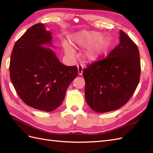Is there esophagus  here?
I'll return each instance as SVG.
<instances>
[{
    "instance_id": "1",
    "label": "esophagus",
    "mask_w": 153,
    "mask_h": 153,
    "mask_svg": "<svg viewBox=\"0 0 153 153\" xmlns=\"http://www.w3.org/2000/svg\"><path fill=\"white\" fill-rule=\"evenodd\" d=\"M83 70V67L82 65H78V66H77V71H78V74L79 76L82 75Z\"/></svg>"
}]
</instances>
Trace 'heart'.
<instances>
[{
	"label": "heart",
	"instance_id": "1",
	"mask_svg": "<svg viewBox=\"0 0 153 153\" xmlns=\"http://www.w3.org/2000/svg\"><path fill=\"white\" fill-rule=\"evenodd\" d=\"M69 41L63 43L65 54L70 58L74 57V50L72 44L77 48L85 47L82 53V57L87 62H95L100 59L107 53L111 45L108 36L91 31H80L71 34Z\"/></svg>",
	"mask_w": 153,
	"mask_h": 153
}]
</instances>
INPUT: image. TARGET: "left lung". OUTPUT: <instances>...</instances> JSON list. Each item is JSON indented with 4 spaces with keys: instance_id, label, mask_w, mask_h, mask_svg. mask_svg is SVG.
<instances>
[{
    "instance_id": "1",
    "label": "left lung",
    "mask_w": 153,
    "mask_h": 153,
    "mask_svg": "<svg viewBox=\"0 0 153 153\" xmlns=\"http://www.w3.org/2000/svg\"><path fill=\"white\" fill-rule=\"evenodd\" d=\"M140 73L137 45L120 30V43L108 56L83 70L87 103L99 113L120 108L134 93Z\"/></svg>"
}]
</instances>
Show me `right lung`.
Instances as JSON below:
<instances>
[{
	"label": "right lung",
	"instance_id": "1",
	"mask_svg": "<svg viewBox=\"0 0 153 153\" xmlns=\"http://www.w3.org/2000/svg\"><path fill=\"white\" fill-rule=\"evenodd\" d=\"M52 33L43 24L29 28L13 48L10 76L16 91L32 108L45 112L57 108L77 76L76 66L62 64L51 48Z\"/></svg>",
	"mask_w": 153,
	"mask_h": 153
}]
</instances>
